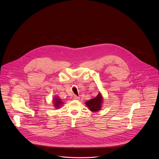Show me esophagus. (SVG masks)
<instances>
[{"label": "esophagus", "instance_id": "34e87169", "mask_svg": "<svg viewBox=\"0 0 159 159\" xmlns=\"http://www.w3.org/2000/svg\"><path fill=\"white\" fill-rule=\"evenodd\" d=\"M74 99H75V100H79L80 98H79V97H78V96H74Z\"/></svg>", "mask_w": 159, "mask_h": 159}]
</instances>
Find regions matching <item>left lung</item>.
I'll return each mask as SVG.
<instances>
[{
    "label": "left lung",
    "instance_id": "8db88e82",
    "mask_svg": "<svg viewBox=\"0 0 159 159\" xmlns=\"http://www.w3.org/2000/svg\"><path fill=\"white\" fill-rule=\"evenodd\" d=\"M102 102L103 98L101 94L99 93L96 98L86 101L85 104L89 107L90 111L95 112H98L99 110H101Z\"/></svg>",
    "mask_w": 159,
    "mask_h": 159
}]
</instances>
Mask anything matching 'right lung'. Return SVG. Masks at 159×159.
<instances>
[{"instance_id":"right-lung-1","label":"right lung","mask_w":159,"mask_h":159,"mask_svg":"<svg viewBox=\"0 0 159 159\" xmlns=\"http://www.w3.org/2000/svg\"><path fill=\"white\" fill-rule=\"evenodd\" d=\"M53 104H54L55 107L57 109L60 108V106H61L62 104H63V102L61 101V100L58 96H55V97L53 98Z\"/></svg>"}]
</instances>
